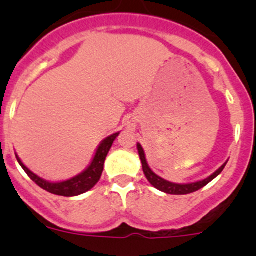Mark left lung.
Instances as JSON below:
<instances>
[{
    "mask_svg": "<svg viewBox=\"0 0 256 256\" xmlns=\"http://www.w3.org/2000/svg\"><path fill=\"white\" fill-rule=\"evenodd\" d=\"M138 154H140L141 164H142L144 174V176H146L147 180H148L154 188H157V190H161V192L167 193V194H188V193H193L196 192V190H200V188H203L204 186H207L210 180H213L216 176H219V174H222V171L224 170V167H226V162H228L226 161L220 168L216 170L213 174H210V176L206 178V180H198V182H193V183H187V184H177V183L168 182V180H164V178H161L160 176H157L156 174H154L152 170L148 167V164H147L144 148L140 144H138Z\"/></svg>",
    "mask_w": 256,
    "mask_h": 256,
    "instance_id": "1",
    "label": "left lung"
}]
</instances>
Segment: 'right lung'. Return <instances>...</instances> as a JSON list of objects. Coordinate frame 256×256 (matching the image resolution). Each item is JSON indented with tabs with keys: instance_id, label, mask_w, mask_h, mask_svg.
<instances>
[{
	"instance_id": "right-lung-1",
	"label": "right lung",
	"mask_w": 256,
	"mask_h": 256,
	"mask_svg": "<svg viewBox=\"0 0 256 256\" xmlns=\"http://www.w3.org/2000/svg\"><path fill=\"white\" fill-rule=\"evenodd\" d=\"M118 134L120 132L112 134V136L105 138V140L99 144L92 164H90V166L88 167L84 172H82L78 176L70 178V180H63V182H48V180L38 177L37 174H34L32 171H30V170L22 164L20 157H16L18 164H20V167L24 170V172L28 174V177H30L36 184L40 186V188H43V190H46L47 192L53 193V194L56 196L74 197V196H79L88 192V190H92V188L99 182L102 174V170H104L105 158H106L108 154H109L110 148H112V142L115 141V138H118Z\"/></svg>"
}]
</instances>
